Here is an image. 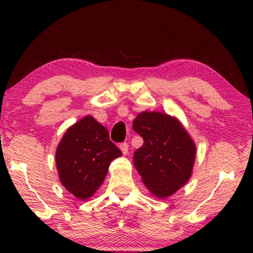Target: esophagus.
Segmentation results:
<instances>
[{"mask_svg": "<svg viewBox=\"0 0 253 253\" xmlns=\"http://www.w3.org/2000/svg\"><path fill=\"white\" fill-rule=\"evenodd\" d=\"M120 150L122 151V153H123L124 155L127 154V151H129V145H127L126 143L120 144Z\"/></svg>", "mask_w": 253, "mask_h": 253, "instance_id": "1", "label": "esophagus"}]
</instances>
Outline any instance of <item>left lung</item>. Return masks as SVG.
<instances>
[{
  "instance_id": "1",
  "label": "left lung",
  "mask_w": 253,
  "mask_h": 253,
  "mask_svg": "<svg viewBox=\"0 0 253 253\" xmlns=\"http://www.w3.org/2000/svg\"><path fill=\"white\" fill-rule=\"evenodd\" d=\"M132 127L143 137L133 164L152 195L160 199L174 195L189 181L196 145L175 117L158 112L139 113Z\"/></svg>"
}]
</instances>
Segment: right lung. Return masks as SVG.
I'll use <instances>...</instances> for the list:
<instances>
[{
  "label": "right lung",
  "mask_w": 253,
  "mask_h": 253,
  "mask_svg": "<svg viewBox=\"0 0 253 253\" xmlns=\"http://www.w3.org/2000/svg\"><path fill=\"white\" fill-rule=\"evenodd\" d=\"M122 155L108 130L91 115L65 131L56 150L58 177L76 198L86 200L105 179L110 162Z\"/></svg>",
  "instance_id": "1"
}]
</instances>
